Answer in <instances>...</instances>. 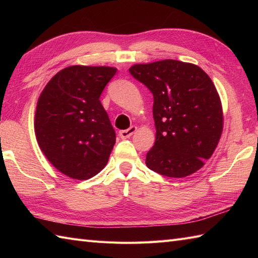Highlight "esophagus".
Listing matches in <instances>:
<instances>
[{"label": "esophagus", "instance_id": "obj_1", "mask_svg": "<svg viewBox=\"0 0 258 258\" xmlns=\"http://www.w3.org/2000/svg\"><path fill=\"white\" fill-rule=\"evenodd\" d=\"M136 130H138V127H136V126H131V127L127 128V130L119 131L118 135L120 136V139H128V138H131V136H132L136 132Z\"/></svg>", "mask_w": 258, "mask_h": 258}]
</instances>
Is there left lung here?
I'll return each instance as SVG.
<instances>
[{
  "instance_id": "obj_1",
  "label": "left lung",
  "mask_w": 258,
  "mask_h": 258,
  "mask_svg": "<svg viewBox=\"0 0 258 258\" xmlns=\"http://www.w3.org/2000/svg\"><path fill=\"white\" fill-rule=\"evenodd\" d=\"M130 73L153 97L156 140L146 165L167 177H185L203 167L223 132L215 85L197 65L176 59L135 64Z\"/></svg>"
}]
</instances>
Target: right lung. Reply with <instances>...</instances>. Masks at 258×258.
<instances>
[{"mask_svg": "<svg viewBox=\"0 0 258 258\" xmlns=\"http://www.w3.org/2000/svg\"><path fill=\"white\" fill-rule=\"evenodd\" d=\"M116 69L74 65L59 71L37 101L34 128L52 165L74 179H89L107 164L116 141L100 96Z\"/></svg>", "mask_w": 258, "mask_h": 258, "instance_id": "obj_1", "label": "right lung"}]
</instances>
